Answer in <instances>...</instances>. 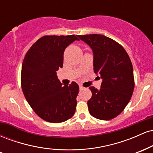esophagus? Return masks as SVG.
I'll return each mask as SVG.
<instances>
[{"label":"esophagus","instance_id":"obj_1","mask_svg":"<svg viewBox=\"0 0 153 153\" xmlns=\"http://www.w3.org/2000/svg\"><path fill=\"white\" fill-rule=\"evenodd\" d=\"M79 88H80V90H82V89L84 88V87L82 86V85H79Z\"/></svg>","mask_w":153,"mask_h":153}]
</instances>
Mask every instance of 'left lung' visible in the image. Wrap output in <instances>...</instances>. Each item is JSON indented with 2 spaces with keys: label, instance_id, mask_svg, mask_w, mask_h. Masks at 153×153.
Instances as JSON below:
<instances>
[{
  "label": "left lung",
  "instance_id": "1",
  "mask_svg": "<svg viewBox=\"0 0 153 153\" xmlns=\"http://www.w3.org/2000/svg\"><path fill=\"white\" fill-rule=\"evenodd\" d=\"M94 52V71L103 79L101 88H89L88 101L91 116L110 120L123 111L130 101L134 88L133 68L129 55L120 44L101 34L78 35Z\"/></svg>",
  "mask_w": 153,
  "mask_h": 153
}]
</instances>
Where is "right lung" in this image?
Returning a JSON list of instances; mask_svg holds the SVG:
<instances>
[{"instance_id":"1","label":"right lung","mask_w":153,"mask_h":153,"mask_svg":"<svg viewBox=\"0 0 153 153\" xmlns=\"http://www.w3.org/2000/svg\"><path fill=\"white\" fill-rule=\"evenodd\" d=\"M78 35H47L39 39L23 61L21 84L26 101L41 119L60 123L71 119L76 108L79 86L75 82L62 85L57 72L63 65L65 48Z\"/></svg>"}]
</instances>
